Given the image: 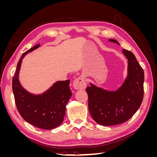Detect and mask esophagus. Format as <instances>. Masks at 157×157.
<instances>
[{"label": "esophagus", "instance_id": "esophagus-1", "mask_svg": "<svg viewBox=\"0 0 157 157\" xmlns=\"http://www.w3.org/2000/svg\"><path fill=\"white\" fill-rule=\"evenodd\" d=\"M73 88L76 90H83L86 87V83L85 81V78L84 76H79L76 78L73 82Z\"/></svg>", "mask_w": 157, "mask_h": 157}]
</instances>
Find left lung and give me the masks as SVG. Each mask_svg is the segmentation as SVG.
<instances>
[{
	"label": "left lung",
	"instance_id": "8db88e82",
	"mask_svg": "<svg viewBox=\"0 0 157 157\" xmlns=\"http://www.w3.org/2000/svg\"><path fill=\"white\" fill-rule=\"evenodd\" d=\"M110 42L119 44L115 39ZM128 60V75L122 86L116 91H107L90 84L86 91L88 109L93 119L103 126H113L125 122L138 110L144 98V69L134 54L122 50Z\"/></svg>",
	"mask_w": 157,
	"mask_h": 157
}]
</instances>
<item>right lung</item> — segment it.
I'll list each match as a JSON object with an SVG mask.
<instances>
[{
	"mask_svg": "<svg viewBox=\"0 0 157 157\" xmlns=\"http://www.w3.org/2000/svg\"><path fill=\"white\" fill-rule=\"evenodd\" d=\"M39 46H35L22 55L12 78V90L16 107L23 119L41 129L52 130L59 126L63 121L66 105L72 96L70 80L58 81L44 93L36 96L26 91L18 79L23 57Z\"/></svg>",
	"mask_w": 157,
	"mask_h": 157,
	"instance_id": "obj_1",
	"label": "right lung"
}]
</instances>
